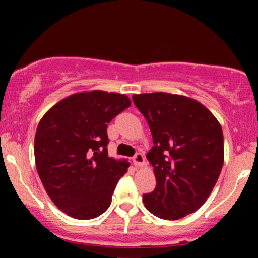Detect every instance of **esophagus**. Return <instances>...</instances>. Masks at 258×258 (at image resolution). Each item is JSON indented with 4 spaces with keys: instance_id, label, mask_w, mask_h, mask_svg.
<instances>
[{
    "instance_id": "obj_1",
    "label": "esophagus",
    "mask_w": 258,
    "mask_h": 258,
    "mask_svg": "<svg viewBox=\"0 0 258 258\" xmlns=\"http://www.w3.org/2000/svg\"><path fill=\"white\" fill-rule=\"evenodd\" d=\"M133 162L137 167H142L146 165V159H144V155L142 153H137L135 156H133Z\"/></svg>"
}]
</instances>
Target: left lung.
<instances>
[{"instance_id":"8db88e82","label":"left lung","mask_w":258,"mask_h":258,"mask_svg":"<svg viewBox=\"0 0 258 258\" xmlns=\"http://www.w3.org/2000/svg\"><path fill=\"white\" fill-rule=\"evenodd\" d=\"M148 121L154 147L147 158L156 186L143 194L147 210L164 220H179L205 203L224 161L223 132L217 119L197 100L178 94H133Z\"/></svg>"}]
</instances>
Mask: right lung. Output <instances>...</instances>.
Returning a JSON list of instances; mask_svg holds the SVG:
<instances>
[{
	"instance_id": "1",
	"label": "right lung",
	"mask_w": 258,
	"mask_h": 258,
	"mask_svg": "<svg viewBox=\"0 0 258 258\" xmlns=\"http://www.w3.org/2000/svg\"><path fill=\"white\" fill-rule=\"evenodd\" d=\"M131 105L125 94H73L52 106L35 135V161L53 203L76 220L106 211L128 164L108 155V123Z\"/></svg>"
}]
</instances>
